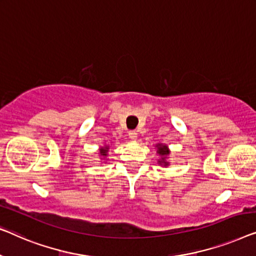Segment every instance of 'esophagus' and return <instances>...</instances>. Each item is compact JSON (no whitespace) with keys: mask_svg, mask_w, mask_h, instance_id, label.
I'll return each instance as SVG.
<instances>
[{"mask_svg":"<svg viewBox=\"0 0 256 256\" xmlns=\"http://www.w3.org/2000/svg\"><path fill=\"white\" fill-rule=\"evenodd\" d=\"M128 136L131 140H136V138H138V133H136V131H130Z\"/></svg>","mask_w":256,"mask_h":256,"instance_id":"34e87169","label":"esophagus"}]
</instances>
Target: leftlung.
I'll use <instances>...</instances> for the list:
<instances>
[{"label":"left lung","instance_id":"1","mask_svg":"<svg viewBox=\"0 0 256 256\" xmlns=\"http://www.w3.org/2000/svg\"><path fill=\"white\" fill-rule=\"evenodd\" d=\"M156 154L160 156V159L158 160V164L160 166H164V167H167L169 166V161L168 160V156L169 154H170V150H169L168 146L166 145V144H156Z\"/></svg>","mask_w":256,"mask_h":256}]
</instances>
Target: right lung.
Returning <instances> with one entry per match:
<instances>
[{
  "label": "right lung",
  "mask_w": 256,
  "mask_h": 256,
  "mask_svg": "<svg viewBox=\"0 0 256 256\" xmlns=\"http://www.w3.org/2000/svg\"><path fill=\"white\" fill-rule=\"evenodd\" d=\"M109 148H110L109 145H104V146H102L100 148L98 154H100V160H102V161H100V162H106V161H103V160H106V158H108V152H109Z\"/></svg>",
  "instance_id": "obj_1"
}]
</instances>
